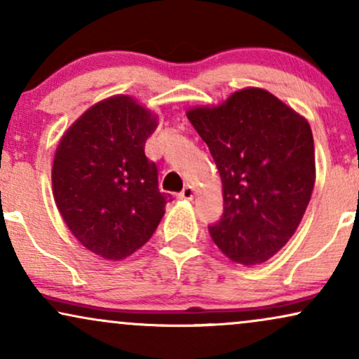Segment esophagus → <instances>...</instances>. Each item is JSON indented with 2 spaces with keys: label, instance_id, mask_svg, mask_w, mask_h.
Here are the masks:
<instances>
[{
  "label": "esophagus",
  "instance_id": "1",
  "mask_svg": "<svg viewBox=\"0 0 359 359\" xmlns=\"http://www.w3.org/2000/svg\"><path fill=\"white\" fill-rule=\"evenodd\" d=\"M194 194H195V192H194V187H192V185H185L182 192L179 194V198H182V201H192V198H194Z\"/></svg>",
  "mask_w": 359,
  "mask_h": 359
}]
</instances>
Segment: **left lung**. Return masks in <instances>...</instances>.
I'll return each instance as SVG.
<instances>
[{"label":"left lung","mask_w":359,"mask_h":359,"mask_svg":"<svg viewBox=\"0 0 359 359\" xmlns=\"http://www.w3.org/2000/svg\"><path fill=\"white\" fill-rule=\"evenodd\" d=\"M208 146L224 189L213 243L242 265H258L292 238L315 187V146L305 117L269 90L245 88L219 106L187 111Z\"/></svg>","instance_id":"8db88e82"}]
</instances>
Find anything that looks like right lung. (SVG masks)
I'll use <instances>...</instances> for the list:
<instances>
[{
    "mask_svg": "<svg viewBox=\"0 0 359 359\" xmlns=\"http://www.w3.org/2000/svg\"><path fill=\"white\" fill-rule=\"evenodd\" d=\"M157 116L134 97L112 96L89 107L61 137L53 194L71 233L89 252L122 260L156 232L170 195L144 152Z\"/></svg>",
    "mask_w": 359,
    "mask_h": 359,
    "instance_id": "add662e5",
    "label": "right lung"
}]
</instances>
